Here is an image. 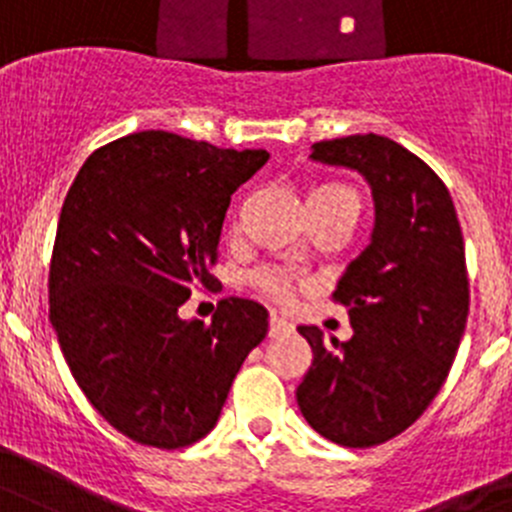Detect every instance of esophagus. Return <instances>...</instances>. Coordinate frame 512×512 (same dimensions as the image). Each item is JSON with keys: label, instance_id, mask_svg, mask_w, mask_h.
Returning a JSON list of instances; mask_svg holds the SVG:
<instances>
[{"label": "esophagus", "instance_id": "obj_1", "mask_svg": "<svg viewBox=\"0 0 512 512\" xmlns=\"http://www.w3.org/2000/svg\"><path fill=\"white\" fill-rule=\"evenodd\" d=\"M293 331V323L288 321V318H283V315L272 313L270 315V336L278 338V336H285V333Z\"/></svg>", "mask_w": 512, "mask_h": 512}]
</instances>
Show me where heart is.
I'll return each mask as SVG.
<instances>
[{
	"label": "heart",
	"mask_w": 512,
	"mask_h": 512,
	"mask_svg": "<svg viewBox=\"0 0 512 512\" xmlns=\"http://www.w3.org/2000/svg\"><path fill=\"white\" fill-rule=\"evenodd\" d=\"M315 197H346V199H356L358 197L353 194L348 186H341V184H321V186H313L308 194V199H315ZM255 283L260 285L265 293L275 295L278 300H288L290 293H293V288H290V280L288 275H283L280 270H272V267H267V270H260L255 275Z\"/></svg>",
	"instance_id": "obj_1"
}]
</instances>
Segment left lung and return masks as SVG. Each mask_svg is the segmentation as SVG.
I'll list each match as a JSON object with an SVG mask.
<instances>
[{"label": "left lung", "mask_w": 512, "mask_h": 512, "mask_svg": "<svg viewBox=\"0 0 512 512\" xmlns=\"http://www.w3.org/2000/svg\"><path fill=\"white\" fill-rule=\"evenodd\" d=\"M310 159L369 181L374 232L333 293L353 336L326 341L318 326H298L313 364L295 396L318 434L374 447L412 427L450 374L470 313L465 242L447 186L391 138L313 143Z\"/></svg>", "instance_id": "obj_1"}]
</instances>
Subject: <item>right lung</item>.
<instances>
[{
	"mask_svg": "<svg viewBox=\"0 0 512 512\" xmlns=\"http://www.w3.org/2000/svg\"><path fill=\"white\" fill-rule=\"evenodd\" d=\"M270 159L169 131L123 136L75 176L50 262V323L75 381L133 442L179 450L209 434L267 310L227 298L212 323L184 321L217 283L229 199Z\"/></svg>",
	"mask_w": 512,
	"mask_h": 512,
	"instance_id": "right-lung-1",
	"label": "right lung"
}]
</instances>
